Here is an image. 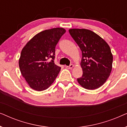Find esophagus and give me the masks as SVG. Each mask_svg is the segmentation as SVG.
<instances>
[{
  "mask_svg": "<svg viewBox=\"0 0 127 127\" xmlns=\"http://www.w3.org/2000/svg\"><path fill=\"white\" fill-rule=\"evenodd\" d=\"M73 66H74V65H73V64H71V65H70L69 66H66V68H67V69H72L73 67Z\"/></svg>",
  "mask_w": 127,
  "mask_h": 127,
  "instance_id": "34e87169",
  "label": "esophagus"
}]
</instances>
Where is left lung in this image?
<instances>
[{
	"instance_id": "left-lung-1",
	"label": "left lung",
	"mask_w": 127,
	"mask_h": 127,
	"mask_svg": "<svg viewBox=\"0 0 127 127\" xmlns=\"http://www.w3.org/2000/svg\"><path fill=\"white\" fill-rule=\"evenodd\" d=\"M69 33L82 52L80 66L82 77L77 79L87 90L99 88L106 82L112 69L113 55L105 40L86 29H70Z\"/></svg>"
}]
</instances>
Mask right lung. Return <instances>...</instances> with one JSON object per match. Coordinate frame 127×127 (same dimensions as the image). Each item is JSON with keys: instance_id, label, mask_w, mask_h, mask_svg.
I'll return each mask as SVG.
<instances>
[{"instance_id": "right-lung-1", "label": "right lung", "mask_w": 127, "mask_h": 127, "mask_svg": "<svg viewBox=\"0 0 127 127\" xmlns=\"http://www.w3.org/2000/svg\"><path fill=\"white\" fill-rule=\"evenodd\" d=\"M65 32L62 28L43 31L34 36L22 48L19 67L32 89L43 91L55 81L61 70V67L54 63L55 48Z\"/></svg>"}]
</instances>
